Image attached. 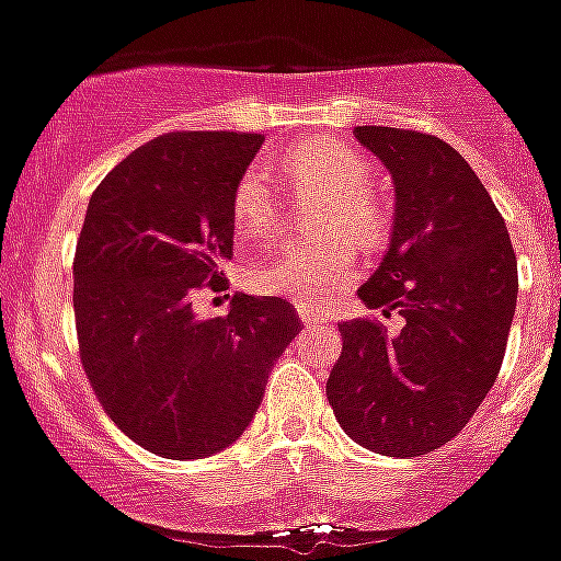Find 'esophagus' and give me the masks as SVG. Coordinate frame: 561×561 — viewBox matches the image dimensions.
I'll use <instances>...</instances> for the list:
<instances>
[{
    "label": "esophagus",
    "instance_id": "obj_1",
    "mask_svg": "<svg viewBox=\"0 0 561 561\" xmlns=\"http://www.w3.org/2000/svg\"><path fill=\"white\" fill-rule=\"evenodd\" d=\"M299 320H302V325H323L325 317L323 314H314V311H306V308H299Z\"/></svg>",
    "mask_w": 561,
    "mask_h": 561
}]
</instances>
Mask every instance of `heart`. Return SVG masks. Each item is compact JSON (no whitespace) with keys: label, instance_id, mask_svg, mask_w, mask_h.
<instances>
[{"label":"heart","instance_id":"heart-1","mask_svg":"<svg viewBox=\"0 0 561 561\" xmlns=\"http://www.w3.org/2000/svg\"><path fill=\"white\" fill-rule=\"evenodd\" d=\"M285 178L308 192H323L314 211V227L325 229L276 247L250 264L247 282L259 294L288 297L302 308H323L334 290L355 279L358 255L347 231L360 244H373L383 232V209L367 188L369 165L358 151L332 139H306L282 153ZM232 220L241 236H259L276 220V197L259 169L238 180L232 194ZM346 228L345 233L340 229Z\"/></svg>","mask_w":561,"mask_h":561}]
</instances>
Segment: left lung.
I'll return each instance as SVG.
<instances>
[{
  "label": "left lung",
  "mask_w": 561,
  "mask_h": 561,
  "mask_svg": "<svg viewBox=\"0 0 561 561\" xmlns=\"http://www.w3.org/2000/svg\"><path fill=\"white\" fill-rule=\"evenodd\" d=\"M396 188L390 250L360 302L404 320L337 323L325 396L341 427L383 457H419L466 427L504 360L518 299L510 232L471 165L436 136L355 127Z\"/></svg>",
  "instance_id": "8db88e82"
}]
</instances>
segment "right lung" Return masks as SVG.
I'll list each match as a JSON object with an SVG mask.
<instances>
[{"instance_id":"right-lung-1","label":"right lung","mask_w":561,"mask_h":561,"mask_svg":"<svg viewBox=\"0 0 561 561\" xmlns=\"http://www.w3.org/2000/svg\"><path fill=\"white\" fill-rule=\"evenodd\" d=\"M262 142L229 130L157 136L87 206L72 267L83 373L107 416L169 460L236 443L302 332L279 297L236 294L227 317L192 306L232 259V194Z\"/></svg>"}]
</instances>
